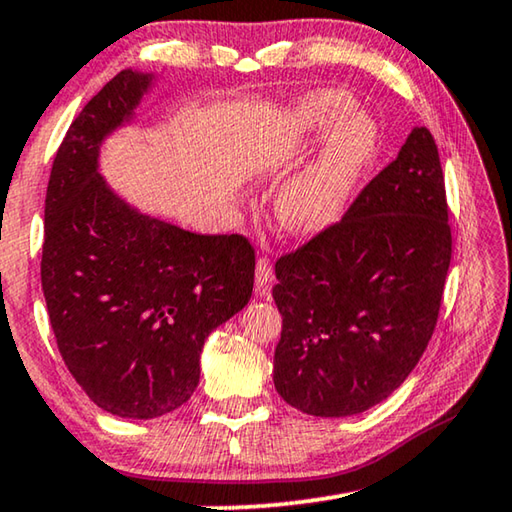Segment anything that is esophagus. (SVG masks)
Returning a JSON list of instances; mask_svg holds the SVG:
<instances>
[{
	"instance_id": "34e87169",
	"label": "esophagus",
	"mask_w": 512,
	"mask_h": 512,
	"mask_svg": "<svg viewBox=\"0 0 512 512\" xmlns=\"http://www.w3.org/2000/svg\"><path fill=\"white\" fill-rule=\"evenodd\" d=\"M273 282V264L269 257H259L255 264V287L259 296H269Z\"/></svg>"
}]
</instances>
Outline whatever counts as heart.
<instances>
[{
    "instance_id": "b5f03b06",
    "label": "heart",
    "mask_w": 512,
    "mask_h": 512,
    "mask_svg": "<svg viewBox=\"0 0 512 512\" xmlns=\"http://www.w3.org/2000/svg\"><path fill=\"white\" fill-rule=\"evenodd\" d=\"M342 91H314L291 104L273 148H303L331 132L303 168L275 193V218L298 237H312L339 221L378 145L376 125Z\"/></svg>"
}]
</instances>
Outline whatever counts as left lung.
<instances>
[{"label":"left lung","instance_id":"left-lung-1","mask_svg":"<svg viewBox=\"0 0 512 512\" xmlns=\"http://www.w3.org/2000/svg\"><path fill=\"white\" fill-rule=\"evenodd\" d=\"M449 264L440 154L415 127L342 221L275 262L278 394L314 417L385 401L431 342Z\"/></svg>","mask_w":512,"mask_h":512}]
</instances>
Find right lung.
Returning a JSON list of instances; mask_svg holds the SVG:
<instances>
[{
    "mask_svg": "<svg viewBox=\"0 0 512 512\" xmlns=\"http://www.w3.org/2000/svg\"><path fill=\"white\" fill-rule=\"evenodd\" d=\"M152 75L123 70L72 120L45 196L40 280L56 346L97 408L154 419L191 399L209 332L248 305L255 250L145 216L97 170Z\"/></svg>",
    "mask_w": 512,
    "mask_h": 512,
    "instance_id": "right-lung-1",
    "label": "right lung"
}]
</instances>
